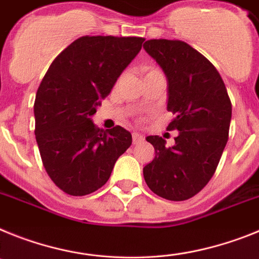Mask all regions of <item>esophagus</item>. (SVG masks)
Wrapping results in <instances>:
<instances>
[{"label":"esophagus","mask_w":259,"mask_h":259,"mask_svg":"<svg viewBox=\"0 0 259 259\" xmlns=\"http://www.w3.org/2000/svg\"><path fill=\"white\" fill-rule=\"evenodd\" d=\"M133 143L136 145V143H139L142 142L143 141V136H141L139 133H133Z\"/></svg>","instance_id":"1"}]
</instances>
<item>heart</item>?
<instances>
[{
  "label": "heart",
  "instance_id": "1",
  "mask_svg": "<svg viewBox=\"0 0 259 259\" xmlns=\"http://www.w3.org/2000/svg\"><path fill=\"white\" fill-rule=\"evenodd\" d=\"M145 74H146V76H148V75H154V74H163V73H161L159 69H156V67H146Z\"/></svg>",
  "mask_w": 259,
  "mask_h": 259
}]
</instances>
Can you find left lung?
Segmentation results:
<instances>
[{"label": "left lung", "mask_w": 259, "mask_h": 259, "mask_svg": "<svg viewBox=\"0 0 259 259\" xmlns=\"http://www.w3.org/2000/svg\"><path fill=\"white\" fill-rule=\"evenodd\" d=\"M145 51L168 78L167 109L175 114L167 130H177L172 147L148 136L155 157L143 168L147 186L168 201H185L213 176L228 141L232 104L219 71L181 40L152 39Z\"/></svg>", "instance_id": "obj_1"}]
</instances>
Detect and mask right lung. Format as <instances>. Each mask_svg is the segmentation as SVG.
<instances>
[{
  "mask_svg": "<svg viewBox=\"0 0 259 259\" xmlns=\"http://www.w3.org/2000/svg\"><path fill=\"white\" fill-rule=\"evenodd\" d=\"M143 37L82 36L53 60L36 92L35 137L48 176L66 194L102 188L132 145L121 126L96 127L99 100L142 48Z\"/></svg>",
  "mask_w": 259,
  "mask_h": 259,
  "instance_id": "right-lung-1",
  "label": "right lung"
}]
</instances>
